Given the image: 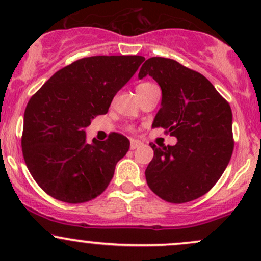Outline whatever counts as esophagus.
Returning a JSON list of instances; mask_svg holds the SVG:
<instances>
[{
	"label": "esophagus",
	"mask_w": 261,
	"mask_h": 261,
	"mask_svg": "<svg viewBox=\"0 0 261 261\" xmlns=\"http://www.w3.org/2000/svg\"><path fill=\"white\" fill-rule=\"evenodd\" d=\"M141 145H142V143H141L140 141H137V140H131V141H130V148H131V149L139 148Z\"/></svg>",
	"instance_id": "esophagus-1"
}]
</instances>
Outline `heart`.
I'll return each instance as SVG.
<instances>
[{
  "mask_svg": "<svg viewBox=\"0 0 261 261\" xmlns=\"http://www.w3.org/2000/svg\"><path fill=\"white\" fill-rule=\"evenodd\" d=\"M149 85H152V83H141V85H139V86H137L136 91H140V89L145 88V87H147V86H149Z\"/></svg>",
  "mask_w": 261,
  "mask_h": 261,
  "instance_id": "b5f03b06",
  "label": "heart"
}]
</instances>
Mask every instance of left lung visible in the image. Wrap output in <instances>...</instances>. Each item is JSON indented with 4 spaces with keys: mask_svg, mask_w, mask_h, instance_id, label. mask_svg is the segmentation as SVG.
Segmentation results:
<instances>
[{
    "mask_svg": "<svg viewBox=\"0 0 261 261\" xmlns=\"http://www.w3.org/2000/svg\"><path fill=\"white\" fill-rule=\"evenodd\" d=\"M147 74L162 89L152 127L167 128L178 142L167 147L149 143L154 155L146 180L166 201H191L205 195L228 166L234 146L232 110L205 76L175 60H146L139 79Z\"/></svg>",
    "mask_w": 261,
    "mask_h": 261,
    "instance_id": "obj_1",
    "label": "left lung"
}]
</instances>
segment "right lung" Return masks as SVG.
<instances>
[{
  "label": "right lung",
  "mask_w": 261,
  "mask_h": 261,
  "mask_svg": "<svg viewBox=\"0 0 261 261\" xmlns=\"http://www.w3.org/2000/svg\"><path fill=\"white\" fill-rule=\"evenodd\" d=\"M143 56H91L50 77L28 101L22 148L34 180L54 199L89 201L106 190L130 141L113 133L87 142L86 127L108 113L115 94L130 81Z\"/></svg>",
  "instance_id": "obj_1"
}]
</instances>
